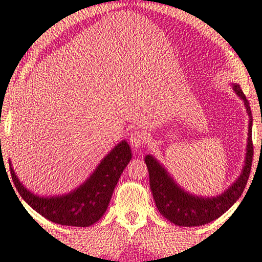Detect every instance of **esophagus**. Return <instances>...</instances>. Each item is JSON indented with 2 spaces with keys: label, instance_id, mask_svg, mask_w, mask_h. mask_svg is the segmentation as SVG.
Wrapping results in <instances>:
<instances>
[{
  "label": "esophagus",
  "instance_id": "1",
  "mask_svg": "<svg viewBox=\"0 0 262 262\" xmlns=\"http://www.w3.org/2000/svg\"><path fill=\"white\" fill-rule=\"evenodd\" d=\"M129 142L133 148H139L147 142V136L141 130H134L129 136Z\"/></svg>",
  "mask_w": 262,
  "mask_h": 262
}]
</instances>
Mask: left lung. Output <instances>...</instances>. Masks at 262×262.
I'll list each match as a JSON object with an SVG mask.
<instances>
[{"instance_id": "8db88e82", "label": "left lung", "mask_w": 262, "mask_h": 262, "mask_svg": "<svg viewBox=\"0 0 262 262\" xmlns=\"http://www.w3.org/2000/svg\"><path fill=\"white\" fill-rule=\"evenodd\" d=\"M233 90L244 100L246 106L250 123H248V142L246 161L243 172L235 183L230 186L221 196L212 198H203L192 196L178 186L165 169L152 156L147 155L146 162L149 171V183L152 192L154 201L156 203L160 213L168 221L178 226H202L214 221L225 213L230 207L238 201L244 192L251 173L253 161V142H252V112L250 102L239 85L234 84Z\"/></svg>"}]
</instances>
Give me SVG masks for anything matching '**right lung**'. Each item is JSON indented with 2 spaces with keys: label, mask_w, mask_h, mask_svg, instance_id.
<instances>
[{
  "label": "right lung",
  "mask_w": 262,
  "mask_h": 262,
  "mask_svg": "<svg viewBox=\"0 0 262 262\" xmlns=\"http://www.w3.org/2000/svg\"><path fill=\"white\" fill-rule=\"evenodd\" d=\"M132 152L126 141L112 150L84 184L65 196L38 197L18 181L10 165L12 182L24 201L44 218L66 226L87 227L97 223L111 202L115 185L124 168L129 163Z\"/></svg>",
  "instance_id": "add662e5"
}]
</instances>
